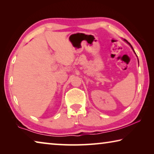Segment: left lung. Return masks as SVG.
I'll return each mask as SVG.
<instances>
[{"mask_svg": "<svg viewBox=\"0 0 154 154\" xmlns=\"http://www.w3.org/2000/svg\"><path fill=\"white\" fill-rule=\"evenodd\" d=\"M125 41H126V42H127L128 43V44H129V45H130V43H128V41H126V39H125ZM130 46H131V47H132V45H130ZM132 49H133V48H132Z\"/></svg>", "mask_w": 154, "mask_h": 154, "instance_id": "8db88e82", "label": "left lung"}]
</instances>
